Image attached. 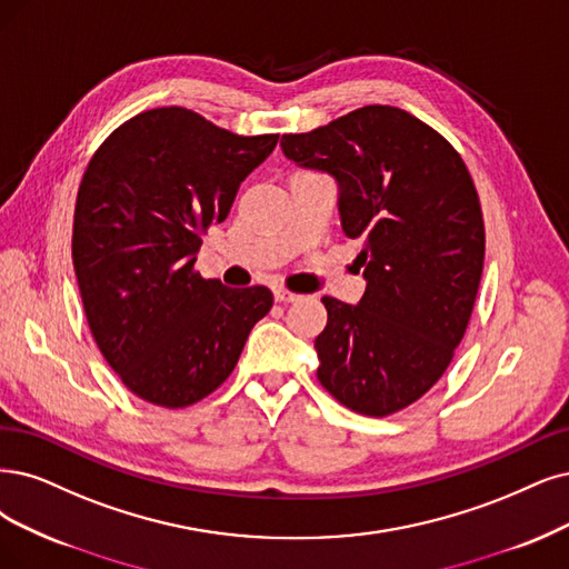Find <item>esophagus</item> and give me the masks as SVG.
Masks as SVG:
<instances>
[{
    "instance_id": "1",
    "label": "esophagus",
    "mask_w": 569,
    "mask_h": 569,
    "mask_svg": "<svg viewBox=\"0 0 569 569\" xmlns=\"http://www.w3.org/2000/svg\"><path fill=\"white\" fill-rule=\"evenodd\" d=\"M300 296H296V292H290L286 288H277L273 290V300H277L279 305H288V302H296Z\"/></svg>"
}]
</instances>
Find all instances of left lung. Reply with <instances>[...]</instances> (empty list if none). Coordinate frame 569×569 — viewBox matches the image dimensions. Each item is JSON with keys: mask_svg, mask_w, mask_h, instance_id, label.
Returning a JSON list of instances; mask_svg holds the SVG:
<instances>
[{"mask_svg": "<svg viewBox=\"0 0 569 569\" xmlns=\"http://www.w3.org/2000/svg\"><path fill=\"white\" fill-rule=\"evenodd\" d=\"M281 147L338 180L345 234L363 243L361 302L321 298L319 382L353 412L393 415L443 377L471 319L486 224L469 168L429 123L391 104L286 133Z\"/></svg>", "mask_w": 569, "mask_h": 569, "instance_id": "obj_1", "label": "left lung"}]
</instances>
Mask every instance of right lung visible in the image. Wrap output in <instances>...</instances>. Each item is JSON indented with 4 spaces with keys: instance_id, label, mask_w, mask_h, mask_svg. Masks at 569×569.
I'll use <instances>...</instances> for the list:
<instances>
[{
    "instance_id": "right-lung-1",
    "label": "right lung",
    "mask_w": 569,
    "mask_h": 569,
    "mask_svg": "<svg viewBox=\"0 0 569 569\" xmlns=\"http://www.w3.org/2000/svg\"><path fill=\"white\" fill-rule=\"evenodd\" d=\"M277 142L173 104L123 121L83 171L72 224L83 313L104 361L142 401L178 410L213 393L269 313V288H227L194 262L208 227Z\"/></svg>"
}]
</instances>
